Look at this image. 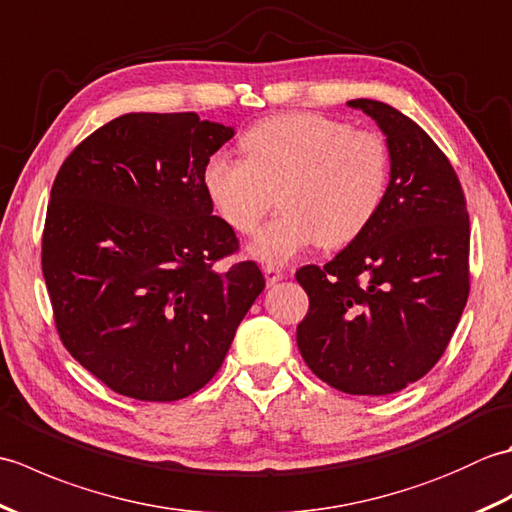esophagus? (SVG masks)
<instances>
[{"instance_id": "34e87169", "label": "esophagus", "mask_w": 512, "mask_h": 512, "mask_svg": "<svg viewBox=\"0 0 512 512\" xmlns=\"http://www.w3.org/2000/svg\"><path fill=\"white\" fill-rule=\"evenodd\" d=\"M264 277H266L268 286H275L277 281L284 279V273H281V270L275 266H264Z\"/></svg>"}]
</instances>
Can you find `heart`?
<instances>
[{"label":"heart","instance_id":"b5f03b06","mask_svg":"<svg viewBox=\"0 0 512 512\" xmlns=\"http://www.w3.org/2000/svg\"><path fill=\"white\" fill-rule=\"evenodd\" d=\"M242 158L217 151L202 171L215 213L253 233L279 191L284 213L255 235L257 262L284 266L310 246L339 248L374 222L389 189V149L372 129L317 112L264 118L248 127Z\"/></svg>","mask_w":512,"mask_h":512}]
</instances>
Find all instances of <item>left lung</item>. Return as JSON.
<instances>
[{"label":"left lung","instance_id":"1","mask_svg":"<svg viewBox=\"0 0 512 512\" xmlns=\"http://www.w3.org/2000/svg\"><path fill=\"white\" fill-rule=\"evenodd\" d=\"M387 136L389 189L374 222L332 262L303 266L310 308L297 325L303 361L323 383L385 396L440 361L469 299V211L449 158L380 101H347Z\"/></svg>","mask_w":512,"mask_h":512}]
</instances>
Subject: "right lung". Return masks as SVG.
Returning <instances> with one entry per match:
<instances>
[{
	"mask_svg": "<svg viewBox=\"0 0 512 512\" xmlns=\"http://www.w3.org/2000/svg\"><path fill=\"white\" fill-rule=\"evenodd\" d=\"M233 127L195 112L123 114L65 158L50 191L41 268L57 332L116 394L171 402L222 367L266 279L226 268L235 231L202 171Z\"/></svg>",
	"mask_w": 512,
	"mask_h": 512,
	"instance_id": "right-lung-1",
	"label": "right lung"
}]
</instances>
